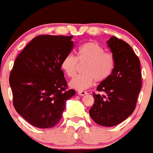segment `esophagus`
<instances>
[{"mask_svg":"<svg viewBox=\"0 0 153 153\" xmlns=\"http://www.w3.org/2000/svg\"><path fill=\"white\" fill-rule=\"evenodd\" d=\"M88 94V92H86V91H78V94H79V95L83 96V95H85V94Z\"/></svg>","mask_w":153,"mask_h":153,"instance_id":"34e87169","label":"esophagus"}]
</instances>
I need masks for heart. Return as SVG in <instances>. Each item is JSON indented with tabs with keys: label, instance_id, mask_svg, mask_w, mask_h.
<instances>
[{
	"label": "heart",
	"instance_id": "heart-1",
	"mask_svg": "<svg viewBox=\"0 0 153 153\" xmlns=\"http://www.w3.org/2000/svg\"><path fill=\"white\" fill-rule=\"evenodd\" d=\"M84 74L76 76L70 82V86L82 91L89 88L94 81L103 82L111 76L115 68V57L110 52H105L97 42H87L78 48L76 57L67 55L62 61L61 68L69 77L76 73L79 63H84Z\"/></svg>",
	"mask_w": 153,
	"mask_h": 153
}]
</instances>
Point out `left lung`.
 I'll list each match as a JSON object with an SVG mask.
<instances>
[{"label":"left lung","instance_id":"left-lung-1","mask_svg":"<svg viewBox=\"0 0 153 153\" xmlns=\"http://www.w3.org/2000/svg\"><path fill=\"white\" fill-rule=\"evenodd\" d=\"M107 43L115 57V68L110 77L97 87L105 94L93 93L94 103L89 114L97 124L111 127L133 113L142 82L140 60L130 45L116 37Z\"/></svg>","mask_w":153,"mask_h":153}]
</instances>
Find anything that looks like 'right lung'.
Here are the masks:
<instances>
[{"instance_id":"add662e5","label":"right lung","mask_w":153,"mask_h":153,"mask_svg":"<svg viewBox=\"0 0 153 153\" xmlns=\"http://www.w3.org/2000/svg\"><path fill=\"white\" fill-rule=\"evenodd\" d=\"M73 36L40 35L25 47L10 72V85L16 110L39 128L59 123L68 99L76 94L68 84L62 61L74 46Z\"/></svg>"}]
</instances>
